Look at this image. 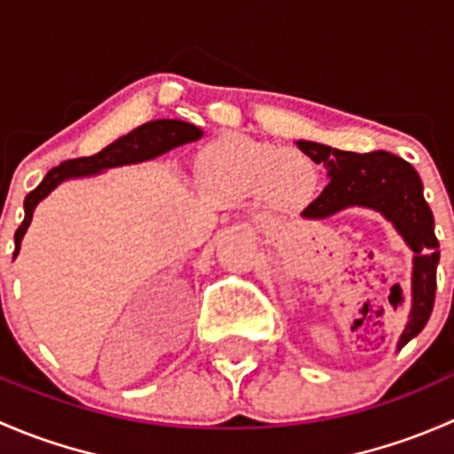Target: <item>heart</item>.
Returning <instances> with one entry per match:
<instances>
[{"label": "heart", "instance_id": "obj_1", "mask_svg": "<svg viewBox=\"0 0 454 454\" xmlns=\"http://www.w3.org/2000/svg\"><path fill=\"white\" fill-rule=\"evenodd\" d=\"M200 182L206 191L226 201H241L263 193L281 204L303 201L316 184V167L303 153L281 146L226 136L200 155Z\"/></svg>", "mask_w": 454, "mask_h": 454}]
</instances>
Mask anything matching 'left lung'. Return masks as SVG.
<instances>
[{
    "label": "left lung",
    "instance_id": "1",
    "mask_svg": "<svg viewBox=\"0 0 454 454\" xmlns=\"http://www.w3.org/2000/svg\"><path fill=\"white\" fill-rule=\"evenodd\" d=\"M296 146L316 164H323L329 177L323 193L301 213L305 219L332 217L349 206L378 210L415 253L413 308L397 342V349H402L428 323L437 290L439 241L434 237V219L424 200L418 171L388 151L354 153L309 140H299Z\"/></svg>",
    "mask_w": 454,
    "mask_h": 454
}]
</instances>
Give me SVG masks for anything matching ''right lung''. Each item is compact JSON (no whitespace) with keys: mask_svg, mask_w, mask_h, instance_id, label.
Here are the masks:
<instances>
[{"mask_svg":"<svg viewBox=\"0 0 454 454\" xmlns=\"http://www.w3.org/2000/svg\"><path fill=\"white\" fill-rule=\"evenodd\" d=\"M201 138L200 127L191 125L184 121H151L140 125L138 129H134L131 134L122 136L116 142H112L109 146H105L103 151L94 155H87V158H74L66 160L59 167L50 168L48 176L43 177L39 186L35 191H30L26 195L24 201V222L17 228L15 232V256L20 253L21 239H24L26 231H28L32 222V213H35L36 204L41 200L48 198L54 189H57L61 182L70 180V177H83V176H94V173L105 171V168L122 167V164H136L145 162V160H153L158 155L167 153V151L176 149V146L186 145V142H193Z\"/></svg>","mask_w":454,"mask_h":454,"instance_id":"add662e5","label":"right lung"}]
</instances>
